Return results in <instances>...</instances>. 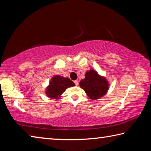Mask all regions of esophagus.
<instances>
[{
  "label": "esophagus",
  "mask_w": 151,
  "mask_h": 151,
  "mask_svg": "<svg viewBox=\"0 0 151 151\" xmlns=\"http://www.w3.org/2000/svg\"><path fill=\"white\" fill-rule=\"evenodd\" d=\"M74 83H75V85H76V86H77L78 85V81H77V80H76V81H74Z\"/></svg>",
  "instance_id": "1"
}]
</instances>
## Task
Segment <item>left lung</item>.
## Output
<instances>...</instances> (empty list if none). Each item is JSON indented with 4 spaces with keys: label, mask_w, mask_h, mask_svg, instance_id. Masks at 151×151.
I'll return each instance as SVG.
<instances>
[{
    "label": "left lung",
    "mask_w": 151,
    "mask_h": 151,
    "mask_svg": "<svg viewBox=\"0 0 151 151\" xmlns=\"http://www.w3.org/2000/svg\"><path fill=\"white\" fill-rule=\"evenodd\" d=\"M85 76V78L79 83V86L92 101L100 99L107 93L110 85L105 76L100 75L93 68L86 71Z\"/></svg>",
    "instance_id": "1"
}]
</instances>
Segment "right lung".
<instances>
[{
	"label": "right lung",
	"instance_id": "right-lung-1",
	"mask_svg": "<svg viewBox=\"0 0 151 151\" xmlns=\"http://www.w3.org/2000/svg\"><path fill=\"white\" fill-rule=\"evenodd\" d=\"M75 86V84L68 77L60 75L52 76L45 88V94L49 99H59L66 88Z\"/></svg>",
	"mask_w": 151,
	"mask_h": 151
}]
</instances>
